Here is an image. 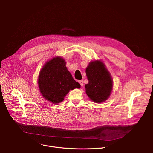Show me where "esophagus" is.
<instances>
[{
  "mask_svg": "<svg viewBox=\"0 0 153 153\" xmlns=\"http://www.w3.org/2000/svg\"><path fill=\"white\" fill-rule=\"evenodd\" d=\"M79 83L80 84L81 86H82L83 85V80H80V81H79Z\"/></svg>",
  "mask_w": 153,
  "mask_h": 153,
  "instance_id": "obj_1",
  "label": "esophagus"
}]
</instances>
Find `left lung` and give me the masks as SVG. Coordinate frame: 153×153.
Segmentation results:
<instances>
[{
	"mask_svg": "<svg viewBox=\"0 0 153 153\" xmlns=\"http://www.w3.org/2000/svg\"><path fill=\"white\" fill-rule=\"evenodd\" d=\"M85 71L88 80L85 86L87 96L97 103L106 101L112 92L113 80L105 65L100 60L91 61Z\"/></svg>",
	"mask_w": 153,
	"mask_h": 153,
	"instance_id": "obj_1",
	"label": "left lung"
}]
</instances>
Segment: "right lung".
<instances>
[{
    "instance_id": "add662e5",
    "label": "right lung",
    "mask_w": 153,
    "mask_h": 153,
    "mask_svg": "<svg viewBox=\"0 0 153 153\" xmlns=\"http://www.w3.org/2000/svg\"><path fill=\"white\" fill-rule=\"evenodd\" d=\"M37 83L42 96L53 104L62 102L70 90L80 88L68 70L66 62L59 56L45 62L40 71Z\"/></svg>"
}]
</instances>
